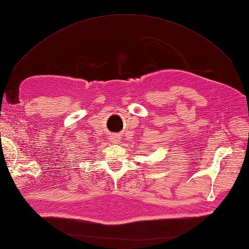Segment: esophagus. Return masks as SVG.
<instances>
[{"mask_svg":"<svg viewBox=\"0 0 249 249\" xmlns=\"http://www.w3.org/2000/svg\"><path fill=\"white\" fill-rule=\"evenodd\" d=\"M119 139H120V137H119L118 135H115V134H114V135L112 134V135L110 136V141H111V142H118Z\"/></svg>","mask_w":249,"mask_h":249,"instance_id":"1","label":"esophagus"}]
</instances>
